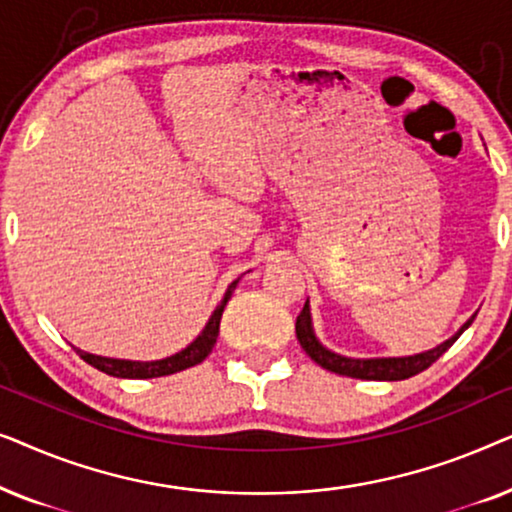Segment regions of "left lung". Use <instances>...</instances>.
<instances>
[{"label":"left lung","instance_id":"1","mask_svg":"<svg viewBox=\"0 0 512 512\" xmlns=\"http://www.w3.org/2000/svg\"><path fill=\"white\" fill-rule=\"evenodd\" d=\"M475 314L466 321L464 326L459 328L457 333L452 335L450 340H445L443 345L429 349V352L415 354V356H389V359H349V356H340L326 349L321 342L317 340V335L312 331V317H310V305L305 303L303 312L298 314L296 319V335L300 347L305 349V354L310 356L314 363H319L321 368L331 370L335 375H345V377H356V380H408V377L422 373L431 366L433 361H438L447 349H450L461 333L466 331L468 326L473 324Z\"/></svg>","mask_w":512,"mask_h":512}]
</instances>
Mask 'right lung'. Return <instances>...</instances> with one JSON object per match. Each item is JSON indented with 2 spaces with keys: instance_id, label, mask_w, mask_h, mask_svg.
Here are the masks:
<instances>
[{
  "instance_id": "add662e5",
  "label": "right lung",
  "mask_w": 512,
  "mask_h": 512,
  "mask_svg": "<svg viewBox=\"0 0 512 512\" xmlns=\"http://www.w3.org/2000/svg\"><path fill=\"white\" fill-rule=\"evenodd\" d=\"M237 282H240V277H237L235 282L228 286L226 296H223L219 307L212 312V317H209L207 326L202 328V333L198 335V338H195L191 345H188L186 349H181V352H177L174 356H167V359H160V361H125V359H107V356H95V354L81 352V349H76V354H79L86 363H90L93 368L102 370V373L114 375V377H128V380H151V377L172 375V373H179V370L198 366V363L207 359L209 352H212V347L216 345L223 307L228 305V300H230V296H233Z\"/></svg>"
}]
</instances>
